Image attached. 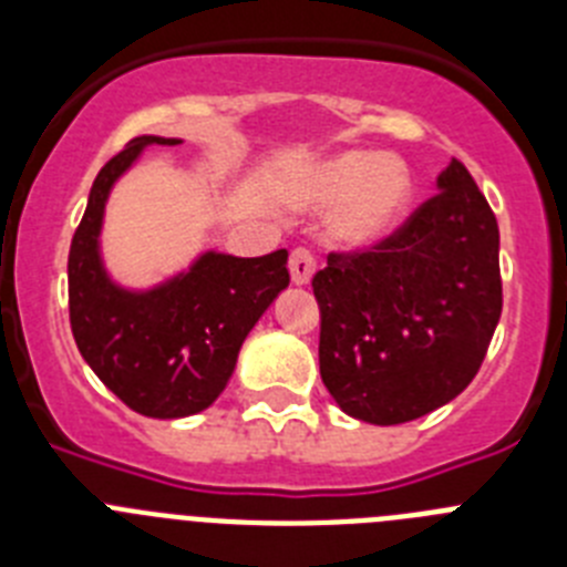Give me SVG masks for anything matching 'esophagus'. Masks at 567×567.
Wrapping results in <instances>:
<instances>
[{
  "label": "esophagus",
  "mask_w": 567,
  "mask_h": 567,
  "mask_svg": "<svg viewBox=\"0 0 567 567\" xmlns=\"http://www.w3.org/2000/svg\"><path fill=\"white\" fill-rule=\"evenodd\" d=\"M315 267H318V264H315V255L309 252L307 247L292 249V255H289V272H292V280L298 287H307L315 275Z\"/></svg>",
  "instance_id": "1"
}]
</instances>
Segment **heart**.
<instances>
[{
  "mask_svg": "<svg viewBox=\"0 0 567 567\" xmlns=\"http://www.w3.org/2000/svg\"><path fill=\"white\" fill-rule=\"evenodd\" d=\"M412 175L394 155L349 150L320 164L309 184L318 207L338 204L332 235L346 247H374L403 224L412 204Z\"/></svg>",
  "mask_w": 567,
  "mask_h": 567,
  "instance_id": "heart-1",
  "label": "heart"
}]
</instances>
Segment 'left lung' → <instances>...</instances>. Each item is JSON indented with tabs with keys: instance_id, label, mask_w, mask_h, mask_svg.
I'll list each match as a JSON object with an SVG mask.
<instances>
[{
	"instance_id": "1",
	"label": "left lung",
	"mask_w": 567,
	"mask_h": 567,
	"mask_svg": "<svg viewBox=\"0 0 567 567\" xmlns=\"http://www.w3.org/2000/svg\"><path fill=\"white\" fill-rule=\"evenodd\" d=\"M437 189L378 247L332 252L312 278L320 378L363 423H409L457 398L499 323L497 218L457 158Z\"/></svg>"
}]
</instances>
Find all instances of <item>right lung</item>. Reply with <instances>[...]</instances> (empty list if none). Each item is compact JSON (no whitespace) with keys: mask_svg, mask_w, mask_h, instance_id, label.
Here are the masks:
<instances>
[{"mask_svg":"<svg viewBox=\"0 0 567 567\" xmlns=\"http://www.w3.org/2000/svg\"><path fill=\"white\" fill-rule=\"evenodd\" d=\"M150 144L138 135L96 175L68 258L70 329L79 352L115 398L144 417H189L215 403L235 372L240 343L289 287L287 249L235 258L204 252L187 272L153 289L118 287L104 269V204Z\"/></svg>","mask_w":567,"mask_h":567,"instance_id":"obj_1","label":"right lung"}]
</instances>
